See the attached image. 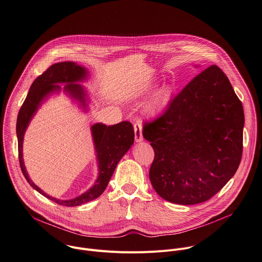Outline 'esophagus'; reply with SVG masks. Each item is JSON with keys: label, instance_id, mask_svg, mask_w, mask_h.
<instances>
[{"label": "esophagus", "instance_id": "34e87169", "mask_svg": "<svg viewBox=\"0 0 262 262\" xmlns=\"http://www.w3.org/2000/svg\"><path fill=\"white\" fill-rule=\"evenodd\" d=\"M134 132H135V141L140 142L143 140L142 136V126L140 123H135L134 124Z\"/></svg>", "mask_w": 262, "mask_h": 262}]
</instances>
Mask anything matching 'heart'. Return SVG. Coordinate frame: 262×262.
<instances>
[{
    "label": "heart",
    "instance_id": "heart-1",
    "mask_svg": "<svg viewBox=\"0 0 262 262\" xmlns=\"http://www.w3.org/2000/svg\"><path fill=\"white\" fill-rule=\"evenodd\" d=\"M154 87L155 83L150 82L146 84L140 92L142 94H145L149 92ZM172 94L173 89L169 84H164L161 87H159L147 101L145 105V113L149 116H157L158 114H160L170 102Z\"/></svg>",
    "mask_w": 262,
    "mask_h": 262
}]
</instances>
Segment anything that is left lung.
<instances>
[{
  "label": "left lung",
  "mask_w": 262,
  "mask_h": 262,
  "mask_svg": "<svg viewBox=\"0 0 262 262\" xmlns=\"http://www.w3.org/2000/svg\"><path fill=\"white\" fill-rule=\"evenodd\" d=\"M244 123L242 102L218 67L194 77L143 126L155 150L149 179L157 193L180 205L211 199L238 168Z\"/></svg>",
  "instance_id": "left-lung-1"
}]
</instances>
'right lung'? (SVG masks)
Instances as JSON below:
<instances>
[{
  "mask_svg": "<svg viewBox=\"0 0 262 262\" xmlns=\"http://www.w3.org/2000/svg\"><path fill=\"white\" fill-rule=\"evenodd\" d=\"M87 77L88 71L85 68L72 61H63L51 66L32 84L29 94L19 110L16 123L18 158L20 168L26 179L38 192L47 199L67 207L80 206L98 198L106 188L118 163L134 143V130L130 122L124 121L113 126H106L102 123L94 124L91 127V132L98 163V177L92 187L75 199H55L43 191L30 178L23 157L24 137L30 122L42 103L48 99L51 94L60 92L61 87L58 84H66L63 91L73 99L79 101L80 105L85 111H87L86 90L81 84H77L79 82H84Z\"/></svg>",
  "mask_w": 262,
  "mask_h": 262,
  "instance_id": "1",
  "label": "right lung"
}]
</instances>
